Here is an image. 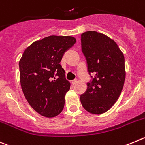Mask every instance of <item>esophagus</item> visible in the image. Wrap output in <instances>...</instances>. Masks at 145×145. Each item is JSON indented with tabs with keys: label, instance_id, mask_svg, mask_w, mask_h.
<instances>
[{
	"label": "esophagus",
	"instance_id": "1",
	"mask_svg": "<svg viewBox=\"0 0 145 145\" xmlns=\"http://www.w3.org/2000/svg\"><path fill=\"white\" fill-rule=\"evenodd\" d=\"M77 80H73L72 82H71V83H72L73 85H76V83H77Z\"/></svg>",
	"mask_w": 145,
	"mask_h": 145
}]
</instances>
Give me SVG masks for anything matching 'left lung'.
Returning <instances> with one entry per match:
<instances>
[{
  "instance_id": "8db88e82",
  "label": "left lung",
  "mask_w": 145,
  "mask_h": 145,
  "mask_svg": "<svg viewBox=\"0 0 145 145\" xmlns=\"http://www.w3.org/2000/svg\"><path fill=\"white\" fill-rule=\"evenodd\" d=\"M81 42L88 72L95 75L80 96L81 104L88 112L103 114L114 105L123 90L125 57L115 41L101 33H83Z\"/></svg>"
}]
</instances>
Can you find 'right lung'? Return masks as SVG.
Returning <instances> with one entry per match:
<instances>
[{
    "label": "right lung",
    "instance_id": "obj_1",
    "mask_svg": "<svg viewBox=\"0 0 145 145\" xmlns=\"http://www.w3.org/2000/svg\"><path fill=\"white\" fill-rule=\"evenodd\" d=\"M76 41L73 36H50L31 44L20 58L22 92L31 107L42 116L54 118L63 109L70 82L60 63Z\"/></svg>",
    "mask_w": 145,
    "mask_h": 145
}]
</instances>
